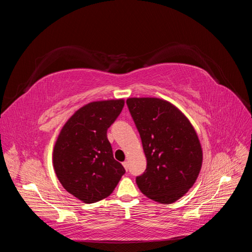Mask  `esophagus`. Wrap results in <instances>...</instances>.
Here are the masks:
<instances>
[{
	"mask_svg": "<svg viewBox=\"0 0 252 252\" xmlns=\"http://www.w3.org/2000/svg\"><path fill=\"white\" fill-rule=\"evenodd\" d=\"M123 166H124V168L126 169V171L128 170V166H129V164H128V162L127 161H125L124 163H123Z\"/></svg>",
	"mask_w": 252,
	"mask_h": 252,
	"instance_id": "1",
	"label": "esophagus"
}]
</instances>
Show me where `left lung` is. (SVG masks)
Instances as JSON below:
<instances>
[{
	"label": "left lung",
	"instance_id": "8db88e82",
	"mask_svg": "<svg viewBox=\"0 0 252 252\" xmlns=\"http://www.w3.org/2000/svg\"><path fill=\"white\" fill-rule=\"evenodd\" d=\"M140 133L147 167L136 177L143 194L162 204L178 201L191 188L202 167L203 151L189 120L158 97L126 101Z\"/></svg>",
	"mask_w": 252,
	"mask_h": 252
}]
</instances>
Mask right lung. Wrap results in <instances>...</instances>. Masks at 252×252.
Listing matches in <instances>:
<instances>
[{"label": "right lung", "mask_w": 252, "mask_h": 252, "mask_svg": "<svg viewBox=\"0 0 252 252\" xmlns=\"http://www.w3.org/2000/svg\"><path fill=\"white\" fill-rule=\"evenodd\" d=\"M123 107L122 98L91 102L73 113L58 136L52 157L57 177L86 204L110 195L125 173L107 139V129Z\"/></svg>", "instance_id": "right-lung-1"}]
</instances>
